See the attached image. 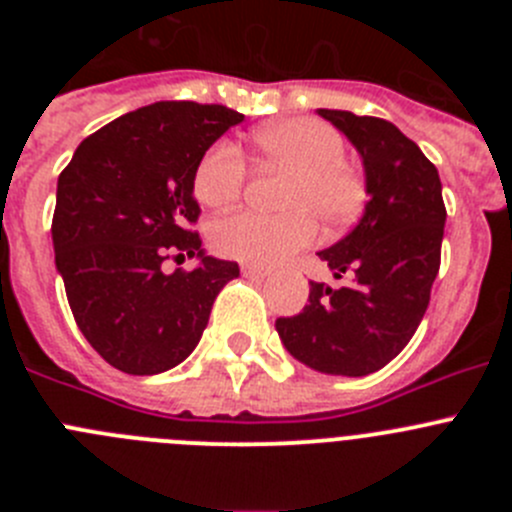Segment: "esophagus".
I'll return each mask as SVG.
<instances>
[{
  "label": "esophagus",
  "mask_w": 512,
  "mask_h": 512,
  "mask_svg": "<svg viewBox=\"0 0 512 512\" xmlns=\"http://www.w3.org/2000/svg\"><path fill=\"white\" fill-rule=\"evenodd\" d=\"M241 271L246 274V277H256V279L269 277V269H264V266H256V264H243Z\"/></svg>",
  "instance_id": "obj_1"
}]
</instances>
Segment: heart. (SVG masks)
I'll return each instance as SVG.
<instances>
[{
  "label": "heart",
  "instance_id": "1",
  "mask_svg": "<svg viewBox=\"0 0 512 512\" xmlns=\"http://www.w3.org/2000/svg\"><path fill=\"white\" fill-rule=\"evenodd\" d=\"M266 161L292 171L282 215L243 210L212 225V246L230 259L271 266L315 243L320 220L330 228L348 225L361 212L366 189L343 161L346 143L336 130L312 117L271 122L253 135ZM194 197L207 207H228L246 187L241 151L217 140L194 169Z\"/></svg>",
  "mask_w": 512,
  "mask_h": 512
}]
</instances>
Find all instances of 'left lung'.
<instances>
[{"instance_id":"obj_1","label":"left lung","mask_w":512,"mask_h":512,"mask_svg":"<svg viewBox=\"0 0 512 512\" xmlns=\"http://www.w3.org/2000/svg\"><path fill=\"white\" fill-rule=\"evenodd\" d=\"M359 151L366 194L359 225L318 256L341 279L310 282V305L277 320L289 354L323 374L366 377L408 346L441 266L446 207L436 166L382 117L318 110Z\"/></svg>"}]
</instances>
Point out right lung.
<instances>
[{
    "instance_id": "add662e5",
    "label": "right lung",
    "mask_w": 512,
    "mask_h": 512,
    "mask_svg": "<svg viewBox=\"0 0 512 512\" xmlns=\"http://www.w3.org/2000/svg\"><path fill=\"white\" fill-rule=\"evenodd\" d=\"M243 120L223 104L156 102L84 138L58 176L56 269L92 348L125 374L182 364L207 328L220 289L241 271L207 256L192 225L194 169ZM198 256L197 270L163 271Z\"/></svg>"
}]
</instances>
